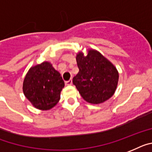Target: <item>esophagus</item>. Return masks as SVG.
<instances>
[{
    "label": "esophagus",
    "mask_w": 152,
    "mask_h": 152,
    "mask_svg": "<svg viewBox=\"0 0 152 152\" xmlns=\"http://www.w3.org/2000/svg\"><path fill=\"white\" fill-rule=\"evenodd\" d=\"M72 80H69L66 82V85H67V86H70V85H72Z\"/></svg>",
    "instance_id": "34e87169"
}]
</instances>
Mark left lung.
Wrapping results in <instances>:
<instances>
[{"label":"left lung","mask_w":152,"mask_h":152,"mask_svg":"<svg viewBox=\"0 0 152 152\" xmlns=\"http://www.w3.org/2000/svg\"><path fill=\"white\" fill-rule=\"evenodd\" d=\"M79 72L72 83L81 96L92 104H100L109 100L117 89L119 73L111 62L95 49H88L76 55Z\"/></svg>","instance_id":"1"}]
</instances>
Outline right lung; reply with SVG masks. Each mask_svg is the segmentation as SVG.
<instances>
[{
	"label": "right lung",
	"mask_w": 152,
	"mask_h": 152,
	"mask_svg": "<svg viewBox=\"0 0 152 152\" xmlns=\"http://www.w3.org/2000/svg\"><path fill=\"white\" fill-rule=\"evenodd\" d=\"M64 86L60 73L45 61L29 69L23 82V93L33 107L48 110L58 104Z\"/></svg>",
	"instance_id": "add662e5"
}]
</instances>
